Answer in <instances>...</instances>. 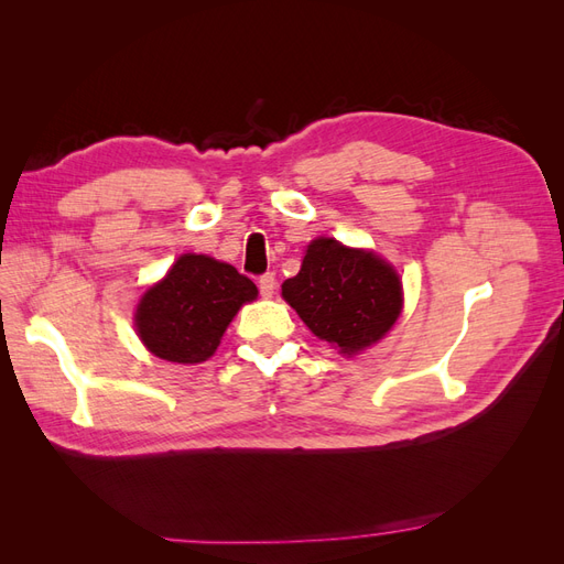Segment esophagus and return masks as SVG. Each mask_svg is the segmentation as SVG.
Here are the masks:
<instances>
[{"instance_id":"34e87169","label":"esophagus","mask_w":564,"mask_h":564,"mask_svg":"<svg viewBox=\"0 0 564 564\" xmlns=\"http://www.w3.org/2000/svg\"><path fill=\"white\" fill-rule=\"evenodd\" d=\"M275 275H272V272H265V275H261V280H259V292H261V296H265V299H270L272 294H275Z\"/></svg>"}]
</instances>
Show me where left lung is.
Returning <instances> with one entry per match:
<instances>
[{
  "mask_svg": "<svg viewBox=\"0 0 564 564\" xmlns=\"http://www.w3.org/2000/svg\"><path fill=\"white\" fill-rule=\"evenodd\" d=\"M282 296L315 336L348 355L377 344L402 311L395 270L332 237L308 245L299 275L284 280Z\"/></svg>",
  "mask_w": 564,
  "mask_h": 564,
  "instance_id": "obj_1",
  "label": "left lung"
}]
</instances>
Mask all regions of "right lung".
I'll return each instance as SVG.
<instances>
[{"label":"right lung","instance_id":"right-lung-1","mask_svg":"<svg viewBox=\"0 0 564 564\" xmlns=\"http://www.w3.org/2000/svg\"><path fill=\"white\" fill-rule=\"evenodd\" d=\"M259 289L228 263L183 253L166 278L143 294L135 327L150 352L178 365L204 362L240 305Z\"/></svg>","mask_w":564,"mask_h":564}]
</instances>
